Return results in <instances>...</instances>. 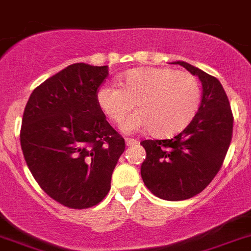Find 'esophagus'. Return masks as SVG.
Masks as SVG:
<instances>
[{"label": "esophagus", "instance_id": "esophagus-1", "mask_svg": "<svg viewBox=\"0 0 251 251\" xmlns=\"http://www.w3.org/2000/svg\"><path fill=\"white\" fill-rule=\"evenodd\" d=\"M125 142H126V146H127V147L135 146V144L138 143V141L135 140V138H126Z\"/></svg>", "mask_w": 251, "mask_h": 251}]
</instances>
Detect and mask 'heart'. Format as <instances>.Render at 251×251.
Wrapping results in <instances>:
<instances>
[{
	"label": "heart",
	"mask_w": 251,
	"mask_h": 251,
	"mask_svg": "<svg viewBox=\"0 0 251 251\" xmlns=\"http://www.w3.org/2000/svg\"><path fill=\"white\" fill-rule=\"evenodd\" d=\"M121 87L103 85L97 91V103L111 123L124 124L126 132L149 128L155 137H170L181 132L201 107L199 81L188 72L171 68H138L119 77Z\"/></svg>",
	"instance_id": "b5f03b06"
}]
</instances>
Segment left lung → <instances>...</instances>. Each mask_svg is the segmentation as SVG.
<instances>
[{
	"label": "left lung",
	"mask_w": 251,
	"mask_h": 251,
	"mask_svg": "<svg viewBox=\"0 0 251 251\" xmlns=\"http://www.w3.org/2000/svg\"><path fill=\"white\" fill-rule=\"evenodd\" d=\"M203 85L193 120L171 140H146L141 175L147 188L165 201H184L204 191L224 165L233 133V114L221 82L186 62H176Z\"/></svg>",
	"instance_id": "1"
}]
</instances>
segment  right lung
Returning <instances> with one entry per match:
<instances>
[{
  "instance_id": "1",
  "label": "right lung",
  "mask_w": 251,
  "mask_h": 251,
  "mask_svg": "<svg viewBox=\"0 0 251 251\" xmlns=\"http://www.w3.org/2000/svg\"><path fill=\"white\" fill-rule=\"evenodd\" d=\"M108 67L72 64L32 91L23 114L20 146L42 191L70 209L100 204L125 140L107 121L97 91Z\"/></svg>"
}]
</instances>
